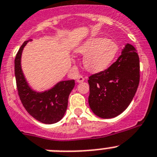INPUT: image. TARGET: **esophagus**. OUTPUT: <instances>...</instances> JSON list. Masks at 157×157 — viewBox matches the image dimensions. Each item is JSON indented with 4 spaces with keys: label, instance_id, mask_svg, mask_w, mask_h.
I'll use <instances>...</instances> for the list:
<instances>
[{
    "label": "esophagus",
    "instance_id": "1",
    "mask_svg": "<svg viewBox=\"0 0 157 157\" xmlns=\"http://www.w3.org/2000/svg\"><path fill=\"white\" fill-rule=\"evenodd\" d=\"M84 80H85V78H84V77H83V76L78 75L77 77V79H76V81H77V82H82Z\"/></svg>",
    "mask_w": 157,
    "mask_h": 157
}]
</instances>
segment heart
Returning <instances> with one entry per match:
<instances>
[{"instance_id":"b5f03b06","label":"heart","mask_w":157,"mask_h":157,"mask_svg":"<svg viewBox=\"0 0 157 157\" xmlns=\"http://www.w3.org/2000/svg\"><path fill=\"white\" fill-rule=\"evenodd\" d=\"M77 51L85 56L83 64L86 70L100 72L108 68L114 61L119 48L116 42L108 38L94 37L83 43Z\"/></svg>"}]
</instances>
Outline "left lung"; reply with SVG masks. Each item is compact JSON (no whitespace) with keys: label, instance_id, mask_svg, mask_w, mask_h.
Masks as SVG:
<instances>
[{"label":"left lung","instance_id":"left-lung-1","mask_svg":"<svg viewBox=\"0 0 157 157\" xmlns=\"http://www.w3.org/2000/svg\"><path fill=\"white\" fill-rule=\"evenodd\" d=\"M139 80V56L135 48L127 44L109 68L89 77L91 110L102 119L119 116L133 100Z\"/></svg>","mask_w":157,"mask_h":157}]
</instances>
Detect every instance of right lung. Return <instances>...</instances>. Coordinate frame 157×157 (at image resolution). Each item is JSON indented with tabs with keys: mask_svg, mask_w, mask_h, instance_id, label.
<instances>
[{
	"mask_svg": "<svg viewBox=\"0 0 157 157\" xmlns=\"http://www.w3.org/2000/svg\"><path fill=\"white\" fill-rule=\"evenodd\" d=\"M31 39L24 41L15 59V76L19 97L25 109L35 120L45 124L57 123L67 108L69 94L74 88L75 80L58 82L45 92H36L30 86L21 68V55L24 46Z\"/></svg>",
	"mask_w": 157,
	"mask_h": 157,
	"instance_id": "add662e5",
	"label": "right lung"
}]
</instances>
